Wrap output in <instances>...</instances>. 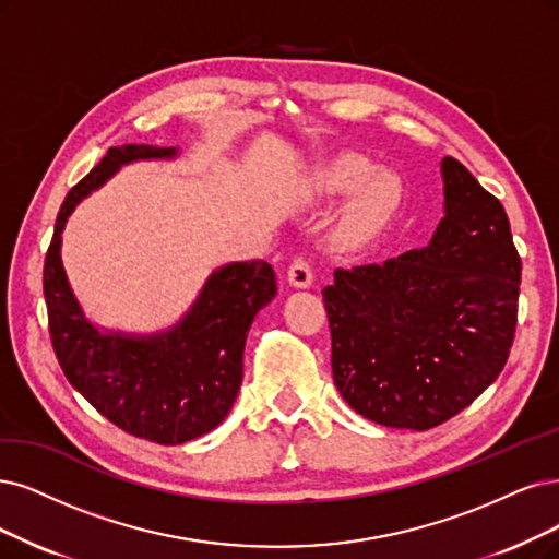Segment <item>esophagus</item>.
<instances>
[{"label":"esophagus","instance_id":"34e87169","mask_svg":"<svg viewBox=\"0 0 559 559\" xmlns=\"http://www.w3.org/2000/svg\"><path fill=\"white\" fill-rule=\"evenodd\" d=\"M287 281H290L293 287H301V290H306V287H311L313 283V269L311 264H308V260L304 255H297L290 264V269H287Z\"/></svg>","mask_w":559,"mask_h":559}]
</instances>
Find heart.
Masks as SVG:
<instances>
[{"label":"heart","instance_id":"b5f03b06","mask_svg":"<svg viewBox=\"0 0 559 559\" xmlns=\"http://www.w3.org/2000/svg\"><path fill=\"white\" fill-rule=\"evenodd\" d=\"M313 189L324 198H349L338 225V237L359 243L380 233L394 218L405 200V183L394 170H376V165L359 154H341L316 173Z\"/></svg>","mask_w":559,"mask_h":559}]
</instances>
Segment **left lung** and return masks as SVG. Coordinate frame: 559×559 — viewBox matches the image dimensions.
I'll return each instance as SVG.
<instances>
[{
  "instance_id": "obj_1",
  "label": "left lung",
  "mask_w": 559,
  "mask_h": 559,
  "mask_svg": "<svg viewBox=\"0 0 559 559\" xmlns=\"http://www.w3.org/2000/svg\"><path fill=\"white\" fill-rule=\"evenodd\" d=\"M442 179L428 246L336 269L322 290L341 396L389 428L456 417L502 373L519 322L521 255L502 202L451 156Z\"/></svg>"
}]
</instances>
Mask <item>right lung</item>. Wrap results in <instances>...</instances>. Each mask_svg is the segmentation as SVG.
I'll return each instance as SVG.
<instances>
[{
    "label": "right lung",
    "mask_w": 559,
    "mask_h": 559,
    "mask_svg": "<svg viewBox=\"0 0 559 559\" xmlns=\"http://www.w3.org/2000/svg\"><path fill=\"white\" fill-rule=\"evenodd\" d=\"M175 156V147L152 144L110 147L61 204L44 266L50 338L67 380L108 421L156 444L195 440L227 417L243 378L248 329L276 297L272 264L251 260L218 266L191 311L152 336L98 329L82 313L61 264V230L75 204L121 165Z\"/></svg>",
    "instance_id": "right-lung-1"
}]
</instances>
